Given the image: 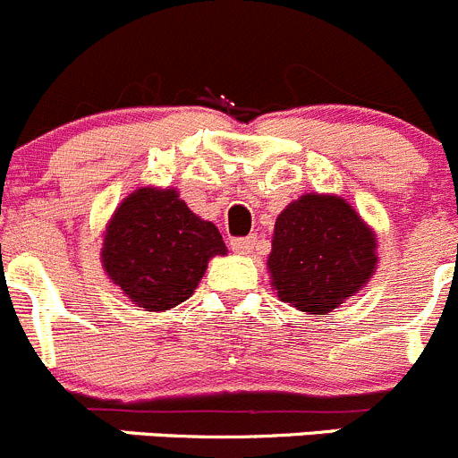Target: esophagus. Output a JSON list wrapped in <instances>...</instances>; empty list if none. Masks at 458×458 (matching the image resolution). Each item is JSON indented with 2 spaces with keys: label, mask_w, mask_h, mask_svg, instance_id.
Here are the masks:
<instances>
[{
  "label": "esophagus",
  "mask_w": 458,
  "mask_h": 458,
  "mask_svg": "<svg viewBox=\"0 0 458 458\" xmlns=\"http://www.w3.org/2000/svg\"><path fill=\"white\" fill-rule=\"evenodd\" d=\"M232 250L238 251V254H250L254 251V247L259 245V238L257 236H245V238H232Z\"/></svg>",
  "instance_id": "34e87169"
}]
</instances>
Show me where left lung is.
Returning a JSON list of instances; mask_svg holds the SVG:
<instances>
[{
    "mask_svg": "<svg viewBox=\"0 0 458 458\" xmlns=\"http://www.w3.org/2000/svg\"><path fill=\"white\" fill-rule=\"evenodd\" d=\"M375 233L345 199L304 195L279 213L270 267L276 295L306 313H329L375 272Z\"/></svg>",
    "mask_w": 458,
    "mask_h": 458,
    "instance_id": "left-lung-1",
    "label": "left lung"
}]
</instances>
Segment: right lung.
<instances>
[{
  "label": "right lung",
  "mask_w": 458,
  "mask_h": 458,
  "mask_svg": "<svg viewBox=\"0 0 458 458\" xmlns=\"http://www.w3.org/2000/svg\"><path fill=\"white\" fill-rule=\"evenodd\" d=\"M216 254H226L220 232L177 191L140 188L113 216L102 261L129 300L147 311H167L192 295Z\"/></svg>",
  "instance_id": "right-lung-1"
}]
</instances>
